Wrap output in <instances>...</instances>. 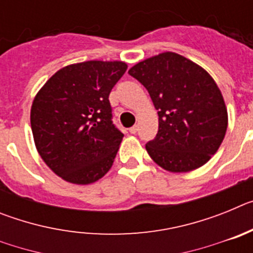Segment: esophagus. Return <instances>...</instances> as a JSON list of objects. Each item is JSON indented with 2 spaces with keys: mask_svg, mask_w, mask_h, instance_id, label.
Returning a JSON list of instances; mask_svg holds the SVG:
<instances>
[{
  "mask_svg": "<svg viewBox=\"0 0 253 253\" xmlns=\"http://www.w3.org/2000/svg\"><path fill=\"white\" fill-rule=\"evenodd\" d=\"M129 131H130L131 134H135L138 131V125H133L130 129H129Z\"/></svg>",
  "mask_w": 253,
  "mask_h": 253,
  "instance_id": "esophagus-1",
  "label": "esophagus"
}]
</instances>
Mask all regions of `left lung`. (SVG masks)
<instances>
[{
  "label": "left lung",
  "instance_id": "left-lung-1",
  "mask_svg": "<svg viewBox=\"0 0 253 253\" xmlns=\"http://www.w3.org/2000/svg\"><path fill=\"white\" fill-rule=\"evenodd\" d=\"M128 73L146 87L158 110V131L146 144L152 160L171 172L207 163L228 125L224 100L209 73L171 51L139 62Z\"/></svg>",
  "mask_w": 253,
  "mask_h": 253
}]
</instances>
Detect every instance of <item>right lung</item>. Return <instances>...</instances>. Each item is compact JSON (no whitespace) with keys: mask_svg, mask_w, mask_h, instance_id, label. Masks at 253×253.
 Here are the masks:
<instances>
[{"mask_svg":"<svg viewBox=\"0 0 253 253\" xmlns=\"http://www.w3.org/2000/svg\"><path fill=\"white\" fill-rule=\"evenodd\" d=\"M126 68L124 62L71 64L35 96L30 114L35 146L63 180L91 184L113 166L124 134L113 123L109 95Z\"/></svg>","mask_w":253,"mask_h":253,"instance_id":"add662e5","label":"right lung"}]
</instances>
